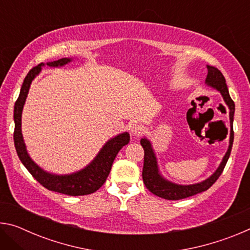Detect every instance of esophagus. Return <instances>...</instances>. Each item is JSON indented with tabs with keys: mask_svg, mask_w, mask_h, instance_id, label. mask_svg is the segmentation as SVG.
<instances>
[{
	"mask_svg": "<svg viewBox=\"0 0 250 250\" xmlns=\"http://www.w3.org/2000/svg\"><path fill=\"white\" fill-rule=\"evenodd\" d=\"M130 132L133 137H140V135H142L143 132H145V128H143V125H141L134 124L132 125H130Z\"/></svg>",
	"mask_w": 250,
	"mask_h": 250,
	"instance_id": "obj_1",
	"label": "esophagus"
}]
</instances>
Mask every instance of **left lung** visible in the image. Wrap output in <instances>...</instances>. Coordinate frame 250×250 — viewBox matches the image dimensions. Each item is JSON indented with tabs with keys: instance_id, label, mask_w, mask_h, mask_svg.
<instances>
[{
	"instance_id": "1",
	"label": "left lung",
	"mask_w": 250,
	"mask_h": 250,
	"mask_svg": "<svg viewBox=\"0 0 250 250\" xmlns=\"http://www.w3.org/2000/svg\"><path fill=\"white\" fill-rule=\"evenodd\" d=\"M207 76L205 79V83L207 86L214 88L217 90L219 94L222 95L224 101L227 104L228 109H229V124H230V131H229V146H228L227 152L224 155L219 167L216 168L213 174L206 180L200 182V183L195 184H188V185H182L176 184L173 182L167 180L163 177L159 170L158 160H156V155L154 153L153 146L152 143L147 138H142L140 140L141 146L145 150V163H143V171H142V179L143 183L146 186L151 193L154 195L166 198V200L170 201H176L182 200V198H186L189 196L195 195V194L202 193L208 189L215 182L217 181L219 175L225 167L228 159H229L232 141H234V130H232V122H234V113H235V104L231 100L229 96V91H228L227 84L225 77L219 71L216 67L207 65Z\"/></svg>"
}]
</instances>
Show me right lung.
<instances>
[{
  "label": "right lung",
  "instance_id": "1",
  "mask_svg": "<svg viewBox=\"0 0 250 250\" xmlns=\"http://www.w3.org/2000/svg\"><path fill=\"white\" fill-rule=\"evenodd\" d=\"M71 61H73L71 58H62L55 62H46V65L49 67H62ZM43 66H45V64L42 62V64L29 70V73L24 79L20 96L14 105V145L16 152H18L21 162L34 176V179L39 181L44 188L49 189V191L66 194V195L70 196L88 195V194L96 192L104 185L110 170H111L112 163L118 152L129 143L130 134L128 132H122L110 139L104 143L98 154L87 167L77 172L70 173V174H54V173L45 171L40 166H37L29 156L23 139L22 112L31 83L36 76L40 75Z\"/></svg>",
  "mask_w": 250,
  "mask_h": 250
}]
</instances>
